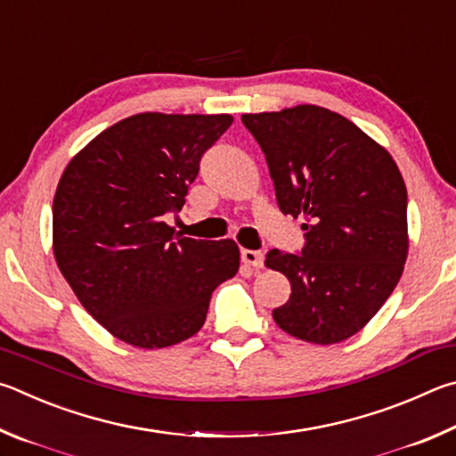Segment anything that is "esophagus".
Instances as JSON below:
<instances>
[{
  "instance_id": "esophagus-1",
  "label": "esophagus",
  "mask_w": 456,
  "mask_h": 456,
  "mask_svg": "<svg viewBox=\"0 0 456 456\" xmlns=\"http://www.w3.org/2000/svg\"><path fill=\"white\" fill-rule=\"evenodd\" d=\"M242 262L246 266H252V268H262L265 266V254L260 250H242Z\"/></svg>"
}]
</instances>
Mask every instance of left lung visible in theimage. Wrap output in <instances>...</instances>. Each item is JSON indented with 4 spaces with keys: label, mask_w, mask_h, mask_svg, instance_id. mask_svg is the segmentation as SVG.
Masks as SVG:
<instances>
[{
    "label": "left lung",
    "mask_w": 456,
    "mask_h": 456,
    "mask_svg": "<svg viewBox=\"0 0 456 456\" xmlns=\"http://www.w3.org/2000/svg\"><path fill=\"white\" fill-rule=\"evenodd\" d=\"M242 124L265 151L282 214L305 218L300 254H266L265 265L292 289L274 321L314 345L346 340L403 276L409 230L398 166L361 127L321 106L244 114Z\"/></svg>",
    "instance_id": "1"
}]
</instances>
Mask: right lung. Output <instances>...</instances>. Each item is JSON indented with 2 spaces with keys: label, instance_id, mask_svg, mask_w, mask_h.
Instances as JSON below:
<instances>
[{
  "label": "right lung",
  "instance_id": "1",
  "mask_svg": "<svg viewBox=\"0 0 456 456\" xmlns=\"http://www.w3.org/2000/svg\"><path fill=\"white\" fill-rule=\"evenodd\" d=\"M232 116L146 111L71 158L53 198V256L82 306L116 338L166 348L202 329L214 289L240 266L234 240L174 236L200 158Z\"/></svg>",
  "mask_w": 456,
  "mask_h": 456
}]
</instances>
